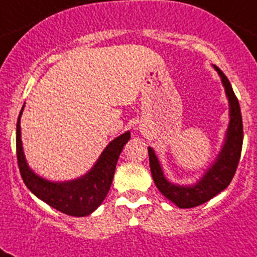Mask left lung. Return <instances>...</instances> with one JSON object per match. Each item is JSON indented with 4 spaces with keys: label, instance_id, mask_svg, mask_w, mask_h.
Instances as JSON below:
<instances>
[{
    "label": "left lung",
    "instance_id": "8db88e82",
    "mask_svg": "<svg viewBox=\"0 0 257 257\" xmlns=\"http://www.w3.org/2000/svg\"><path fill=\"white\" fill-rule=\"evenodd\" d=\"M222 79V85L225 87L226 95L228 99L230 107V122H228L227 132H226L225 144L221 152L217 155V159L210 169L204 174L200 180L193 185H176L169 182L163 175L159 161L152 148H148L149 162H150V171L153 180L162 195L167 197L179 208H195L209 201L210 198L217 196L227 185L231 183L238 167L240 153L243 145V122L240 107L236 96L234 94L227 77L223 74L221 69L214 66Z\"/></svg>",
    "mask_w": 257,
    "mask_h": 257
}]
</instances>
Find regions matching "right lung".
I'll use <instances>...</instances> for the list:
<instances>
[{
    "instance_id": "add662e5",
    "label": "right lung",
    "mask_w": 257,
    "mask_h": 257,
    "mask_svg": "<svg viewBox=\"0 0 257 257\" xmlns=\"http://www.w3.org/2000/svg\"><path fill=\"white\" fill-rule=\"evenodd\" d=\"M23 108L25 105L21 109L17 121V159L21 176L27 188L36 197L59 212L73 217H85L91 214L102 204L111 188L118 155L131 139V132H125L109 142L94 167L83 176L70 182H49L47 179L36 175L26 162L19 124Z\"/></svg>"
}]
</instances>
